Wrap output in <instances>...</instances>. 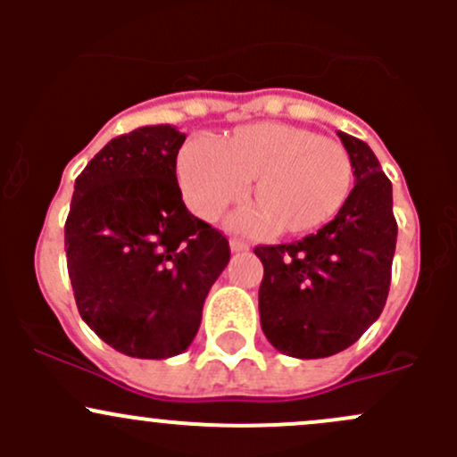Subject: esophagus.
Returning <instances> with one entry per match:
<instances>
[{
	"mask_svg": "<svg viewBox=\"0 0 457 457\" xmlns=\"http://www.w3.org/2000/svg\"><path fill=\"white\" fill-rule=\"evenodd\" d=\"M229 247H232V252H250V245L245 241H238V238H232Z\"/></svg>",
	"mask_w": 457,
	"mask_h": 457,
	"instance_id": "obj_1",
	"label": "esophagus"
}]
</instances>
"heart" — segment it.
Wrapping results in <instances>:
<instances>
[{
	"mask_svg": "<svg viewBox=\"0 0 457 457\" xmlns=\"http://www.w3.org/2000/svg\"><path fill=\"white\" fill-rule=\"evenodd\" d=\"M183 199L203 220H216L245 195L256 207L241 212L243 232L310 234L329 223L352 192L347 150L329 137L280 121L247 123L214 143L187 141L177 156Z\"/></svg>",
	"mask_w": 457,
	"mask_h": 457,
	"instance_id": "1",
	"label": "heart"
}]
</instances>
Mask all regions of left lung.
<instances>
[{
	"label": "left lung",
	"instance_id": "left-lung-1",
	"mask_svg": "<svg viewBox=\"0 0 457 457\" xmlns=\"http://www.w3.org/2000/svg\"><path fill=\"white\" fill-rule=\"evenodd\" d=\"M353 190L334 220L287 245H258L262 334L292 358H327L352 347L378 320L391 283L398 225L391 181L365 141L338 132Z\"/></svg>",
	"mask_w": 457,
	"mask_h": 457
}]
</instances>
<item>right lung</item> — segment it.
I'll use <instances>...</instances> for the list:
<instances>
[{"label":"right lung","mask_w":457,"mask_h":457,"mask_svg":"<svg viewBox=\"0 0 457 457\" xmlns=\"http://www.w3.org/2000/svg\"><path fill=\"white\" fill-rule=\"evenodd\" d=\"M183 141L168 123L117 137L72 192L66 258L77 307L104 343L132 358L186 352L207 292L229 262L228 238L183 203Z\"/></svg>","instance_id":"1"}]
</instances>
